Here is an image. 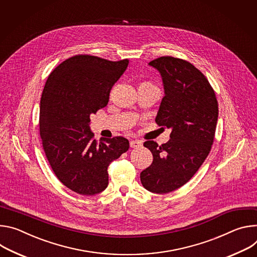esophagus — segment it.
<instances>
[{
    "label": "esophagus",
    "mask_w": 257,
    "mask_h": 257,
    "mask_svg": "<svg viewBox=\"0 0 257 257\" xmlns=\"http://www.w3.org/2000/svg\"><path fill=\"white\" fill-rule=\"evenodd\" d=\"M130 145L132 148H140L142 146V142L141 141H137V140H133L130 142Z\"/></svg>",
    "instance_id": "obj_1"
}]
</instances>
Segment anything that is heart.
I'll list each match as a JSON object with an SVG mask.
<instances>
[{
  "label": "heart",
  "mask_w": 257,
  "mask_h": 257,
  "mask_svg": "<svg viewBox=\"0 0 257 257\" xmlns=\"http://www.w3.org/2000/svg\"><path fill=\"white\" fill-rule=\"evenodd\" d=\"M146 84H149V85H151V83H149V82H145Z\"/></svg>",
  "instance_id": "obj_1"
}]
</instances>
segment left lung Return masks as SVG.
Masks as SVG:
<instances>
[{
	"mask_svg": "<svg viewBox=\"0 0 257 257\" xmlns=\"http://www.w3.org/2000/svg\"><path fill=\"white\" fill-rule=\"evenodd\" d=\"M149 65L159 71L164 88L155 121L159 126L172 128V133L161 146L154 141L145 142L153 161L140 178L148 191L166 194L188 183L208 156L218 104L205 75L190 62L163 56Z\"/></svg>",
	"mask_w": 257,
	"mask_h": 257,
	"instance_id": "8db88e82",
	"label": "left lung"
}]
</instances>
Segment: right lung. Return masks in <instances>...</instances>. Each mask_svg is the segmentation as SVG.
<instances>
[{"label":"right lung","mask_w":257,"mask_h":257,"mask_svg":"<svg viewBox=\"0 0 257 257\" xmlns=\"http://www.w3.org/2000/svg\"><path fill=\"white\" fill-rule=\"evenodd\" d=\"M128 60L109 61L75 55L49 75L41 98L40 135L58 180L71 191L92 196L108 186V166L130 148L123 137L94 140L91 115L104 108Z\"/></svg>","instance_id":"1"}]
</instances>
